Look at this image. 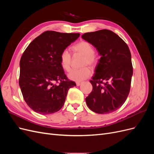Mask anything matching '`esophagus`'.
<instances>
[{
    "instance_id": "esophagus-1",
    "label": "esophagus",
    "mask_w": 154,
    "mask_h": 154,
    "mask_svg": "<svg viewBox=\"0 0 154 154\" xmlns=\"http://www.w3.org/2000/svg\"><path fill=\"white\" fill-rule=\"evenodd\" d=\"M76 85H77V86H80V85H81L82 82H76Z\"/></svg>"
}]
</instances>
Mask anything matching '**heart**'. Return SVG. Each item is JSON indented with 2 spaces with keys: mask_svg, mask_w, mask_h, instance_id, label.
I'll return each mask as SVG.
<instances>
[{
  "mask_svg": "<svg viewBox=\"0 0 154 154\" xmlns=\"http://www.w3.org/2000/svg\"><path fill=\"white\" fill-rule=\"evenodd\" d=\"M74 52L80 53L84 56L83 58V66L89 65L94 66L97 62V57L94 54V49L93 46L86 41H82L72 47ZM71 53L67 49H64L60 55V63L61 67L66 71H69L71 69ZM92 74L91 69L85 67L80 69H74L69 72L68 78L74 82H81L90 77Z\"/></svg>",
  "mask_w": 154,
  "mask_h": 154,
  "instance_id": "heart-1",
  "label": "heart"
}]
</instances>
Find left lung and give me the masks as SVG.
<instances>
[{"mask_svg": "<svg viewBox=\"0 0 154 154\" xmlns=\"http://www.w3.org/2000/svg\"><path fill=\"white\" fill-rule=\"evenodd\" d=\"M82 38L101 56L90 82L92 91L86 98L91 110L109 114L122 106L128 96L133 67L127 44L108 29L86 32Z\"/></svg>", "mask_w": 154, "mask_h": 154, "instance_id": "obj_1", "label": "left lung"}]
</instances>
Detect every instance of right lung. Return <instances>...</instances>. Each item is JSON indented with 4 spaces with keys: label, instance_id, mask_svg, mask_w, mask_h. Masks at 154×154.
Wrapping results in <instances>:
<instances>
[{
    "label": "right lung",
    "instance_id": "add662e5",
    "mask_svg": "<svg viewBox=\"0 0 154 154\" xmlns=\"http://www.w3.org/2000/svg\"><path fill=\"white\" fill-rule=\"evenodd\" d=\"M79 36V33L45 31L32 40L23 53L19 85L26 103L36 112H57L63 106L69 88L76 85L65 74L60 55ZM55 82L59 84L54 85Z\"/></svg>",
    "mask_w": 154,
    "mask_h": 154
}]
</instances>
